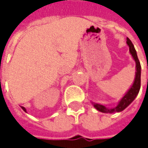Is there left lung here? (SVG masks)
<instances>
[{
    "instance_id": "1",
    "label": "left lung",
    "mask_w": 148,
    "mask_h": 148,
    "mask_svg": "<svg viewBox=\"0 0 148 148\" xmlns=\"http://www.w3.org/2000/svg\"><path fill=\"white\" fill-rule=\"evenodd\" d=\"M127 44L130 47V52L132 55L134 60L135 61L136 63V73H135V78H134V81L132 86L130 87V89L128 91V92L124 95V97H123V99L120 100V102L118 104L114 107V108H108L105 107L104 105L99 104V103H93V106L99 110L103 113H114V112H120L122 110H123L126 107H128L130 103L134 101V99H135V97L137 96V94L139 93L140 88V61L138 59L137 54H136V50L134 47V45L132 42L130 41V38H127Z\"/></svg>"
}]
</instances>
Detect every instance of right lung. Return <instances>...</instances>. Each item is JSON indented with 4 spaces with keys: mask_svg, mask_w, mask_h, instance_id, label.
Listing matches in <instances>:
<instances>
[{
    "mask_svg": "<svg viewBox=\"0 0 148 148\" xmlns=\"http://www.w3.org/2000/svg\"><path fill=\"white\" fill-rule=\"evenodd\" d=\"M22 109H23V110H25H25H25V107H22Z\"/></svg>",
    "mask_w": 148,
    "mask_h": 148,
    "instance_id": "add662e5",
    "label": "right lung"
}]
</instances>
